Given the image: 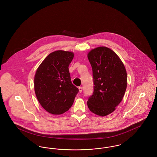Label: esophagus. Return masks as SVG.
Segmentation results:
<instances>
[{
    "instance_id": "esophagus-1",
    "label": "esophagus",
    "mask_w": 157,
    "mask_h": 157,
    "mask_svg": "<svg viewBox=\"0 0 157 157\" xmlns=\"http://www.w3.org/2000/svg\"><path fill=\"white\" fill-rule=\"evenodd\" d=\"M79 92L80 93H81L82 92V87H81V86H79Z\"/></svg>"
}]
</instances>
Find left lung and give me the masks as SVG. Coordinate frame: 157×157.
<instances>
[{"mask_svg": "<svg viewBox=\"0 0 157 157\" xmlns=\"http://www.w3.org/2000/svg\"><path fill=\"white\" fill-rule=\"evenodd\" d=\"M88 58L94 84L88 106L94 113L106 116L113 112L123 99L127 89V71L119 56L105 46L91 50Z\"/></svg>", "mask_w": 157, "mask_h": 157, "instance_id": "1", "label": "left lung"}]
</instances>
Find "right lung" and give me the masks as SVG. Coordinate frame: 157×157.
Returning a JSON list of instances; mask_svg holds the SVG:
<instances>
[{
  "instance_id": "right-lung-1",
  "label": "right lung",
  "mask_w": 157,
  "mask_h": 157,
  "mask_svg": "<svg viewBox=\"0 0 157 157\" xmlns=\"http://www.w3.org/2000/svg\"><path fill=\"white\" fill-rule=\"evenodd\" d=\"M74 53L64 51L51 53L39 65L34 79L37 100L47 112L62 114L72 106L79 90L72 84L69 65Z\"/></svg>"
}]
</instances>
